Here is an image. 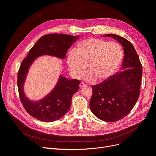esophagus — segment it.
Returning <instances> with one entry per match:
<instances>
[{
	"label": "esophagus",
	"instance_id": "obj_1",
	"mask_svg": "<svg viewBox=\"0 0 156 156\" xmlns=\"http://www.w3.org/2000/svg\"><path fill=\"white\" fill-rule=\"evenodd\" d=\"M85 86H86V84H85V83H83V82L80 83V87H85Z\"/></svg>",
	"mask_w": 156,
	"mask_h": 156
}]
</instances>
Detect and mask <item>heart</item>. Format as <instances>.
<instances>
[{"label":"heart","instance_id":"1","mask_svg":"<svg viewBox=\"0 0 156 156\" xmlns=\"http://www.w3.org/2000/svg\"><path fill=\"white\" fill-rule=\"evenodd\" d=\"M123 51L116 42L89 38L79 44L78 49L73 48L67 55V64L71 75L80 78L88 69L83 78L94 83L99 79L107 80L115 73L121 64Z\"/></svg>","mask_w":156,"mask_h":156}]
</instances>
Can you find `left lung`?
I'll list each match as a JSON object with an SVG mask.
<instances>
[{"mask_svg": "<svg viewBox=\"0 0 156 156\" xmlns=\"http://www.w3.org/2000/svg\"><path fill=\"white\" fill-rule=\"evenodd\" d=\"M123 47L121 71L101 83L92 86L90 108L94 115L106 122L123 118L133 108L140 95L142 66L135 49L128 40L115 34H106Z\"/></svg>", "mask_w": 156, "mask_h": 156, "instance_id": "obj_1", "label": "left lung"}]
</instances>
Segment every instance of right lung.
Masks as SVG:
<instances>
[{
  "mask_svg": "<svg viewBox=\"0 0 156 156\" xmlns=\"http://www.w3.org/2000/svg\"><path fill=\"white\" fill-rule=\"evenodd\" d=\"M79 35L48 34L38 39L21 62L18 75V87L24 108L31 116L44 122H52L62 118L69 110L73 95L79 89L80 81L69 80L62 75L52 89L42 99L30 100L24 92V84L29 69L37 57L48 55L64 59L71 45Z\"/></svg>",
  "mask_w": 156,
  "mask_h": 156,
  "instance_id": "right-lung-1",
  "label": "right lung"
}]
</instances>
